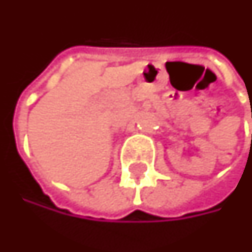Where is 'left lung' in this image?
<instances>
[{"mask_svg":"<svg viewBox=\"0 0 252 252\" xmlns=\"http://www.w3.org/2000/svg\"><path fill=\"white\" fill-rule=\"evenodd\" d=\"M251 136H252V135H251Z\"/></svg>","mask_w":252,"mask_h":252,"instance_id":"8db88e82","label":"left lung"}]
</instances>
